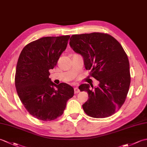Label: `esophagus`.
<instances>
[{"instance_id":"esophagus-1","label":"esophagus","mask_w":147,"mask_h":147,"mask_svg":"<svg viewBox=\"0 0 147 147\" xmlns=\"http://www.w3.org/2000/svg\"><path fill=\"white\" fill-rule=\"evenodd\" d=\"M74 93H78L80 92L79 88H78V87H75V88H74Z\"/></svg>"}]
</instances>
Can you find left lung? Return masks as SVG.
Segmentation results:
<instances>
[{
  "instance_id": "obj_1",
  "label": "left lung",
  "mask_w": 147,
  "mask_h": 147,
  "mask_svg": "<svg viewBox=\"0 0 147 147\" xmlns=\"http://www.w3.org/2000/svg\"><path fill=\"white\" fill-rule=\"evenodd\" d=\"M69 45L82 55L90 76L99 81L98 86L89 84L79 86L88 99L82 107L90 117L111 116L125 102L131 83L129 63L126 53L117 40L107 33L95 32L73 35Z\"/></svg>"
}]
</instances>
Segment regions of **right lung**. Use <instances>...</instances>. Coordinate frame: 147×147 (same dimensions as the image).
Masks as SVG:
<instances>
[{"mask_svg":"<svg viewBox=\"0 0 147 147\" xmlns=\"http://www.w3.org/2000/svg\"><path fill=\"white\" fill-rule=\"evenodd\" d=\"M69 35L46 36L32 42L22 50L15 74L19 98L29 113L43 121L63 114L74 89L66 83L55 85L49 78L67 45Z\"/></svg>","mask_w":147,"mask_h":147,"instance_id":"1","label":"right lung"}]
</instances>
